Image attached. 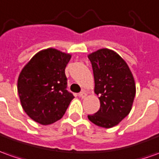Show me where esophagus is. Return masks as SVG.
<instances>
[{
  "label": "esophagus",
  "instance_id": "esophagus-1",
  "mask_svg": "<svg viewBox=\"0 0 159 159\" xmlns=\"http://www.w3.org/2000/svg\"><path fill=\"white\" fill-rule=\"evenodd\" d=\"M79 96H80V98H86V93H85V92H81L79 94Z\"/></svg>",
  "mask_w": 159,
  "mask_h": 159
}]
</instances>
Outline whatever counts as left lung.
I'll list each match as a JSON object with an SVG mask.
<instances>
[{
	"label": "left lung",
	"instance_id": "8db88e82",
	"mask_svg": "<svg viewBox=\"0 0 159 159\" xmlns=\"http://www.w3.org/2000/svg\"><path fill=\"white\" fill-rule=\"evenodd\" d=\"M93 66L94 93L98 95L100 108L88 115L91 122L100 127L119 125L132 110L136 94L135 80L127 63L108 48L88 54Z\"/></svg>",
	"mask_w": 159,
	"mask_h": 159
}]
</instances>
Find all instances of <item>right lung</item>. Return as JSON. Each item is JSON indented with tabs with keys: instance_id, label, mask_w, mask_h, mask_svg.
I'll use <instances>...</instances> for the list:
<instances>
[{
	"instance_id": "right-lung-1",
	"label": "right lung",
	"mask_w": 159,
	"mask_h": 159,
	"mask_svg": "<svg viewBox=\"0 0 159 159\" xmlns=\"http://www.w3.org/2000/svg\"><path fill=\"white\" fill-rule=\"evenodd\" d=\"M72 55L47 48L33 56L20 71L17 90L23 110L47 125L61 119L74 97L66 90V66Z\"/></svg>"
}]
</instances>
